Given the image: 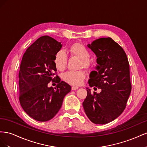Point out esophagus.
<instances>
[{
	"instance_id": "obj_1",
	"label": "esophagus",
	"mask_w": 147,
	"mask_h": 147,
	"mask_svg": "<svg viewBox=\"0 0 147 147\" xmlns=\"http://www.w3.org/2000/svg\"><path fill=\"white\" fill-rule=\"evenodd\" d=\"M78 86H72V90H78Z\"/></svg>"
}]
</instances>
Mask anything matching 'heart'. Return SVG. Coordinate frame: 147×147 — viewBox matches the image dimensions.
<instances>
[{"label":"heart","mask_w":147,"mask_h":147,"mask_svg":"<svg viewBox=\"0 0 147 147\" xmlns=\"http://www.w3.org/2000/svg\"><path fill=\"white\" fill-rule=\"evenodd\" d=\"M69 51L71 55L75 56L81 59L80 63V67L88 69L91 65L90 61L89 59L90 57V53L88 49L83 46L82 44L75 43L69 47ZM55 64L56 67L59 70H63L65 69L67 64V56L66 53L63 51L59 50L56 53L55 57ZM86 77V73L83 70L77 71H69L63 75V78L67 83L72 85L78 86L80 84L83 79Z\"/></svg>","instance_id":"b5f03b06"}]
</instances>
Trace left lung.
<instances>
[{
  "label": "left lung",
  "instance_id": "8db88e82",
  "mask_svg": "<svg viewBox=\"0 0 147 147\" xmlns=\"http://www.w3.org/2000/svg\"><path fill=\"white\" fill-rule=\"evenodd\" d=\"M88 47L95 53L97 63V70L90 74L89 85L101 91L92 94L86 88L83 106L91 121L104 124L118 118L126 108L131 91L129 64L126 53L112 38H100Z\"/></svg>",
  "mask_w": 147,
  "mask_h": 147
}]
</instances>
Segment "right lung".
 Returning <instances> with one entry per match:
<instances>
[{
    "mask_svg": "<svg viewBox=\"0 0 147 147\" xmlns=\"http://www.w3.org/2000/svg\"><path fill=\"white\" fill-rule=\"evenodd\" d=\"M61 43L45 35L38 38L23 56L19 72V100L29 117L38 121H47L59 112L65 96L71 86L59 77L55 64L56 53ZM50 81L58 83L54 90L48 87Z\"/></svg>",
    "mask_w": 147,
    "mask_h": 147,
    "instance_id": "add662e5",
    "label": "right lung"
}]
</instances>
